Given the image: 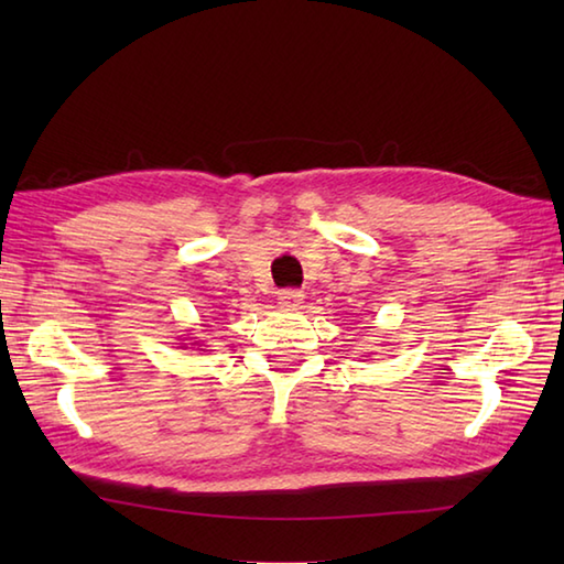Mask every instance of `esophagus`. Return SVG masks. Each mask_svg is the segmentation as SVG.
<instances>
[{"mask_svg":"<svg viewBox=\"0 0 564 564\" xmlns=\"http://www.w3.org/2000/svg\"><path fill=\"white\" fill-rule=\"evenodd\" d=\"M303 291H295V289H285V291H281L279 293V305L281 307H289V310H295V307H301V303H303Z\"/></svg>","mask_w":564,"mask_h":564,"instance_id":"obj_1","label":"esophagus"}]
</instances>
